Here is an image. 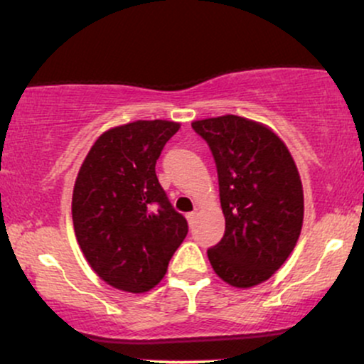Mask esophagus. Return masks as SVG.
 <instances>
[{"mask_svg":"<svg viewBox=\"0 0 364 364\" xmlns=\"http://www.w3.org/2000/svg\"><path fill=\"white\" fill-rule=\"evenodd\" d=\"M195 217H196V212H188V214H186V219H188V223H190V224H193Z\"/></svg>","mask_w":364,"mask_h":364,"instance_id":"34e87169","label":"esophagus"}]
</instances>
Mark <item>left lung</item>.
Instances as JSON below:
<instances>
[{"label":"left lung","instance_id":"left-lung-1","mask_svg":"<svg viewBox=\"0 0 364 364\" xmlns=\"http://www.w3.org/2000/svg\"><path fill=\"white\" fill-rule=\"evenodd\" d=\"M191 128L207 141L225 217L223 240L207 250L212 269L235 287L257 286L287 260L303 225V186L289 150L252 119L228 114Z\"/></svg>","mask_w":364,"mask_h":364}]
</instances>
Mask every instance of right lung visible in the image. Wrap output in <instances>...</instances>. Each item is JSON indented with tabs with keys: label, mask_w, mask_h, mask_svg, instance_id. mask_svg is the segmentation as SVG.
Masks as SVG:
<instances>
[{
	"label": "right lung",
	"mask_w": 364,
	"mask_h": 364,
	"mask_svg": "<svg viewBox=\"0 0 364 364\" xmlns=\"http://www.w3.org/2000/svg\"><path fill=\"white\" fill-rule=\"evenodd\" d=\"M173 121H133L102 133L73 188L75 236L94 272L116 289L145 292L161 282L188 235L156 174Z\"/></svg>",
	"instance_id": "1"
}]
</instances>
